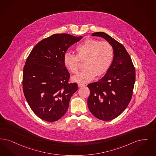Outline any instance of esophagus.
<instances>
[{
    "instance_id": "34e87169",
    "label": "esophagus",
    "mask_w": 156,
    "mask_h": 156,
    "mask_svg": "<svg viewBox=\"0 0 156 156\" xmlns=\"http://www.w3.org/2000/svg\"><path fill=\"white\" fill-rule=\"evenodd\" d=\"M78 87H84L85 85H84V84H82V83H78Z\"/></svg>"
}]
</instances>
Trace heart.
Listing matches in <instances>:
<instances>
[{"label":"heart","instance_id":"heart-1","mask_svg":"<svg viewBox=\"0 0 156 156\" xmlns=\"http://www.w3.org/2000/svg\"><path fill=\"white\" fill-rule=\"evenodd\" d=\"M76 55L66 53L64 56L66 67L73 74H77L80 69V60L83 61L85 69L74 76L75 82L85 83L92 81L97 76L104 74L110 68L114 58V49L111 44L88 38L75 49Z\"/></svg>","mask_w":156,"mask_h":156}]
</instances>
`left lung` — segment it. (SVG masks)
I'll list each match as a JSON object with an SVG mask.
<instances>
[{
	"label": "left lung",
	"mask_w": 156,
	"mask_h": 156,
	"mask_svg": "<svg viewBox=\"0 0 156 156\" xmlns=\"http://www.w3.org/2000/svg\"><path fill=\"white\" fill-rule=\"evenodd\" d=\"M93 36L105 39L112 45L114 58L105 75L98 82L87 85L90 94L87 99L89 111L103 121L117 118L130 103L135 82V69L124 46L103 32Z\"/></svg>",
	"instance_id": "left-lung-1"
}]
</instances>
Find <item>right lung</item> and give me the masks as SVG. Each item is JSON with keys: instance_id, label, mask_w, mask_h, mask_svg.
Masks as SVG:
<instances>
[{"instance_id": "1", "label": "right lung", "mask_w": 156, "mask_h": 156, "mask_svg": "<svg viewBox=\"0 0 156 156\" xmlns=\"http://www.w3.org/2000/svg\"><path fill=\"white\" fill-rule=\"evenodd\" d=\"M82 37L56 34L38 42L28 56L23 69V89L35 114L48 122L61 119L69 100L78 89L69 82L70 75L64 56L71 45Z\"/></svg>"}]
</instances>
